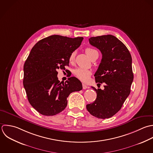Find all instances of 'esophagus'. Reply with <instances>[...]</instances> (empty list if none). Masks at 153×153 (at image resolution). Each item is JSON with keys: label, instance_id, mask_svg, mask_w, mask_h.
I'll return each mask as SVG.
<instances>
[{"label": "esophagus", "instance_id": "esophagus-1", "mask_svg": "<svg viewBox=\"0 0 153 153\" xmlns=\"http://www.w3.org/2000/svg\"><path fill=\"white\" fill-rule=\"evenodd\" d=\"M82 86H83V89H86L88 88V86L87 85H86L85 84H83Z\"/></svg>", "mask_w": 153, "mask_h": 153}]
</instances>
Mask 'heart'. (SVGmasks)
<instances>
[{"label": "heart", "mask_w": 153, "mask_h": 153, "mask_svg": "<svg viewBox=\"0 0 153 153\" xmlns=\"http://www.w3.org/2000/svg\"><path fill=\"white\" fill-rule=\"evenodd\" d=\"M85 52L86 53V54L89 56V57L91 59V58L95 55V53L98 52L95 49L91 48H87L85 49ZM75 55L76 53L75 52H73L70 56H69V61L70 62H73L74 58H75ZM74 74L81 81L83 82H86L88 80L89 76L91 74V71L85 69V68H77L76 69L74 70Z\"/></svg>", "instance_id": "1"}]
</instances>
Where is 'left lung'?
<instances>
[{"instance_id":"left-lung-1","label":"left lung","mask_w":153,"mask_h":153,"mask_svg":"<svg viewBox=\"0 0 153 153\" xmlns=\"http://www.w3.org/2000/svg\"><path fill=\"white\" fill-rule=\"evenodd\" d=\"M91 45L102 55L94 74L96 83H105L104 89L92 88L97 94L95 101L86 105L88 111L99 119H108L122 108L131 92L134 80L132 56L126 46L113 35L92 37Z\"/></svg>"}]
</instances>
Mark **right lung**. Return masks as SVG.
I'll return each instance as SVG.
<instances>
[{"instance_id":"obj_1","label":"right lung","mask_w":153,"mask_h":153,"mask_svg":"<svg viewBox=\"0 0 153 153\" xmlns=\"http://www.w3.org/2000/svg\"><path fill=\"white\" fill-rule=\"evenodd\" d=\"M83 39L52 35L39 40L31 49L24 65L23 85L30 104L40 114L50 116L59 113L65 108L69 95L82 89L81 82L75 77L60 82L56 70L69 65L70 54Z\"/></svg>"}]
</instances>
